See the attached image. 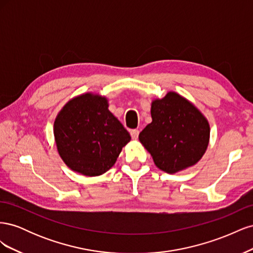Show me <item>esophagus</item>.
<instances>
[{"label": "esophagus", "mask_w": 253, "mask_h": 253, "mask_svg": "<svg viewBox=\"0 0 253 253\" xmlns=\"http://www.w3.org/2000/svg\"><path fill=\"white\" fill-rule=\"evenodd\" d=\"M138 135H139L138 129H132V131H131V136H132V139L133 140H136L137 138H138Z\"/></svg>", "instance_id": "esophagus-1"}]
</instances>
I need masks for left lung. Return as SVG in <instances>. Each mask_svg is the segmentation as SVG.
Instances as JSON below:
<instances>
[{
  "label": "left lung",
  "instance_id": "8db88e82",
  "mask_svg": "<svg viewBox=\"0 0 253 253\" xmlns=\"http://www.w3.org/2000/svg\"><path fill=\"white\" fill-rule=\"evenodd\" d=\"M152 122L139 134V141L155 166L175 174L195 166L208 148L210 125L187 98L168 91L151 103Z\"/></svg>",
  "mask_w": 253,
  "mask_h": 253
}]
</instances>
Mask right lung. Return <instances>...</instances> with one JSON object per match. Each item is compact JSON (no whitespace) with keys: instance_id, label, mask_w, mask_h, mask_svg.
I'll return each mask as SVG.
<instances>
[{"instance_id":"add662e5","label":"right lung","mask_w":253,"mask_h":253,"mask_svg":"<svg viewBox=\"0 0 253 253\" xmlns=\"http://www.w3.org/2000/svg\"><path fill=\"white\" fill-rule=\"evenodd\" d=\"M53 136L63 163L88 177L109 171L131 140L125 126L110 112L109 99L91 91L64 104L53 122Z\"/></svg>"}]
</instances>
